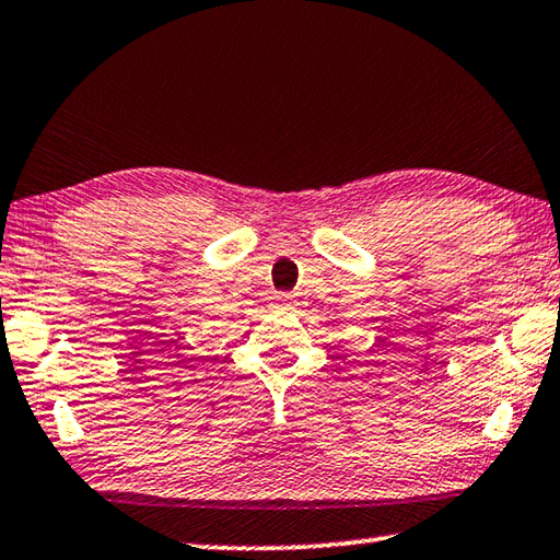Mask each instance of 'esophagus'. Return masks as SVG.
<instances>
[{
  "label": "esophagus",
  "mask_w": 560,
  "mask_h": 560,
  "mask_svg": "<svg viewBox=\"0 0 560 560\" xmlns=\"http://www.w3.org/2000/svg\"><path fill=\"white\" fill-rule=\"evenodd\" d=\"M273 301H277V303H279V306H287V303H289V296H283V293H279V296H277V299H273Z\"/></svg>",
  "instance_id": "34e87169"
}]
</instances>
